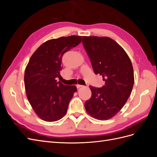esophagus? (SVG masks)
<instances>
[{"label": "esophagus", "mask_w": 157, "mask_h": 157, "mask_svg": "<svg viewBox=\"0 0 157 157\" xmlns=\"http://www.w3.org/2000/svg\"><path fill=\"white\" fill-rule=\"evenodd\" d=\"M83 86H82V85H79V84H77V88H82Z\"/></svg>", "instance_id": "obj_1"}]
</instances>
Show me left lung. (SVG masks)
<instances>
[{
    "mask_svg": "<svg viewBox=\"0 0 157 157\" xmlns=\"http://www.w3.org/2000/svg\"><path fill=\"white\" fill-rule=\"evenodd\" d=\"M82 44L95 74L103 77L101 88L90 86L92 96L84 103L86 111L98 120L115 116L124 107L134 83L130 59L122 47L107 36H82Z\"/></svg>",
    "mask_w": 157,
    "mask_h": 157,
    "instance_id": "1",
    "label": "left lung"
}]
</instances>
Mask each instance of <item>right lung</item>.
Wrapping results in <instances>:
<instances>
[{"label":"right lung","mask_w":157,"mask_h":157,"mask_svg":"<svg viewBox=\"0 0 157 157\" xmlns=\"http://www.w3.org/2000/svg\"><path fill=\"white\" fill-rule=\"evenodd\" d=\"M81 41L82 36L75 35L51 39L31 56L25 68V88L29 103L42 120L57 121L67 113L77 87L64 85L56 78L61 77L63 55Z\"/></svg>","instance_id":"1"}]
</instances>
